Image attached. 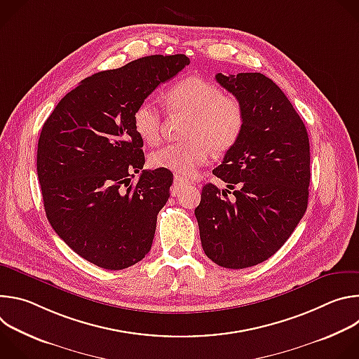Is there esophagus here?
<instances>
[{"instance_id": "obj_1", "label": "esophagus", "mask_w": 359, "mask_h": 359, "mask_svg": "<svg viewBox=\"0 0 359 359\" xmlns=\"http://www.w3.org/2000/svg\"><path fill=\"white\" fill-rule=\"evenodd\" d=\"M189 184V182L187 180H184L183 177H180V176H175V180H173V186H172V193L173 194H176L182 187H184V186H187Z\"/></svg>"}]
</instances>
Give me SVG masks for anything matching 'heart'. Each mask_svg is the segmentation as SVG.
<instances>
[{"mask_svg":"<svg viewBox=\"0 0 359 359\" xmlns=\"http://www.w3.org/2000/svg\"><path fill=\"white\" fill-rule=\"evenodd\" d=\"M165 104L173 115H187L179 143L166 144L153 151L149 163L182 177H190L208 161L210 150L224 153L240 139L245 114L238 97L200 76H189L165 93ZM133 129L147 144H155L162 133V114L150 100H143L132 116Z\"/></svg>","mask_w":359,"mask_h":359,"instance_id":"heart-1","label":"heart"}]
</instances>
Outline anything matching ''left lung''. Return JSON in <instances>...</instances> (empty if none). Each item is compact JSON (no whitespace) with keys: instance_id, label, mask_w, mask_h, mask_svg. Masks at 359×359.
<instances>
[{"instance_id":"8db88e82","label":"left lung","mask_w":359,"mask_h":359,"mask_svg":"<svg viewBox=\"0 0 359 359\" xmlns=\"http://www.w3.org/2000/svg\"><path fill=\"white\" fill-rule=\"evenodd\" d=\"M216 81L240 99L245 123L213 170L227 189L204 186L194 215L204 254L220 267L238 270L270 259L302 219L311 177L310 140L288 97L266 75L217 74Z\"/></svg>"}]
</instances>
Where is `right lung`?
Listing matches in <instances>:
<instances>
[{
	"mask_svg": "<svg viewBox=\"0 0 359 359\" xmlns=\"http://www.w3.org/2000/svg\"><path fill=\"white\" fill-rule=\"evenodd\" d=\"M190 61L150 55L85 78L45 121L36 172L46 219L86 262L123 270L150 251L173 175L142 170L136 107ZM139 171L138 182L130 180Z\"/></svg>",
	"mask_w": 359,
	"mask_h": 359,
	"instance_id": "right-lung-1",
	"label": "right lung"
}]
</instances>
